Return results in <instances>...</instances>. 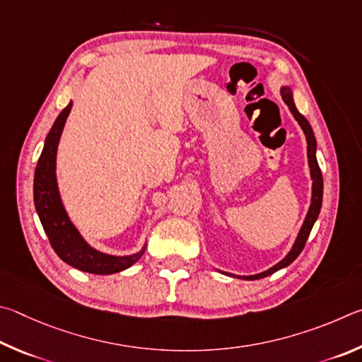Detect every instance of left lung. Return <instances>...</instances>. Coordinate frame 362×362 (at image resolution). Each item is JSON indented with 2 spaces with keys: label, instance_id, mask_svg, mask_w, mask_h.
Segmentation results:
<instances>
[{
  "label": "left lung",
  "instance_id": "1",
  "mask_svg": "<svg viewBox=\"0 0 362 362\" xmlns=\"http://www.w3.org/2000/svg\"><path fill=\"white\" fill-rule=\"evenodd\" d=\"M281 97L283 101L288 105L289 111L293 112L294 119L299 122L300 129L305 133V138H307V157H308V167H310V176H312V202H310V208H308V213L305 216V221H303V224L299 230V235H297L296 242L293 245V248L288 252L286 256H284L280 262L275 264L274 267H270L269 270L261 272V274L257 275H246V276H238V275H232V274H227V272H223L224 275H229V276H238V278H243V280H259V278H265L272 274H275V272L281 270L284 267H288L291 262H294L297 256L300 255L303 246L307 243V238L310 235V232L313 229V224L316 223V219H318V214L321 210V205H322V175H321V170H320V165L318 160H316V138H315V133L312 130V125L308 124V120L302 116V114L297 111L296 103H294V98H293V88L288 87V86H283L281 87Z\"/></svg>",
  "mask_w": 362,
  "mask_h": 362
}]
</instances>
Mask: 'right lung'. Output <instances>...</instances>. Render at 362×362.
<instances>
[{
  "label": "right lung",
  "mask_w": 362,
  "mask_h": 362,
  "mask_svg": "<svg viewBox=\"0 0 362 362\" xmlns=\"http://www.w3.org/2000/svg\"><path fill=\"white\" fill-rule=\"evenodd\" d=\"M73 107V101H69L68 106L63 110L59 117L55 119L52 129L47 133L44 148L41 152L40 160H37L35 170L33 181V199L35 206L40 216L44 232L49 237V242L52 245L63 262H66L71 267L87 272L95 275H111L132 267L139 257L143 256L146 245L141 251L130 256H112L95 250L88 245L79 230L69 219L68 213L63 206L60 197L59 185H57V148L63 132V127L68 119V114Z\"/></svg>",
  "instance_id": "obj_1"
}]
</instances>
